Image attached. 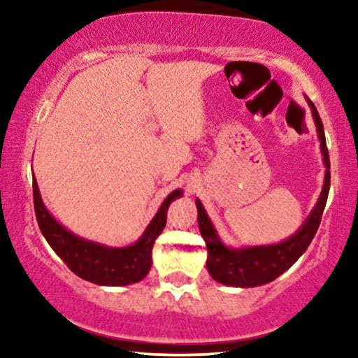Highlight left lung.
I'll use <instances>...</instances> for the list:
<instances>
[{
    "label": "left lung",
    "instance_id": "8db88e82",
    "mask_svg": "<svg viewBox=\"0 0 358 358\" xmlns=\"http://www.w3.org/2000/svg\"><path fill=\"white\" fill-rule=\"evenodd\" d=\"M308 106L311 107L313 119L316 124L317 138L321 141V153L322 163H324L326 174L324 184L320 199L308 215L305 223L298 228V231L287 238L285 241L277 244H266V246H246V248H229L220 239L217 229H215L212 220L208 218L205 212L203 205L200 200H195L197 205V220L199 228L202 233L208 249L207 257V268L213 280H217L223 285L228 287H259L275 280L278 275L288 271L295 264L303 252L306 251L310 243L315 238V234L320 228L322 212H324L327 194H329L331 185V164H329V153H327L324 127L317 114L316 107L306 97Z\"/></svg>",
    "mask_w": 358,
    "mask_h": 358
}]
</instances>
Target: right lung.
<instances>
[{"mask_svg": "<svg viewBox=\"0 0 358 358\" xmlns=\"http://www.w3.org/2000/svg\"><path fill=\"white\" fill-rule=\"evenodd\" d=\"M34 208L38 228L62 261L70 267L73 273L96 285L120 287L140 282L151 268V251L156 238L166 227V215L173 200L182 195V190L176 189L171 192L156 215L151 220L138 241L124 248H112L106 244L90 241L76 236L62 227L42 202L37 180H32Z\"/></svg>", "mask_w": 358, "mask_h": 358, "instance_id": "obj_1", "label": "right lung"}]
</instances>
